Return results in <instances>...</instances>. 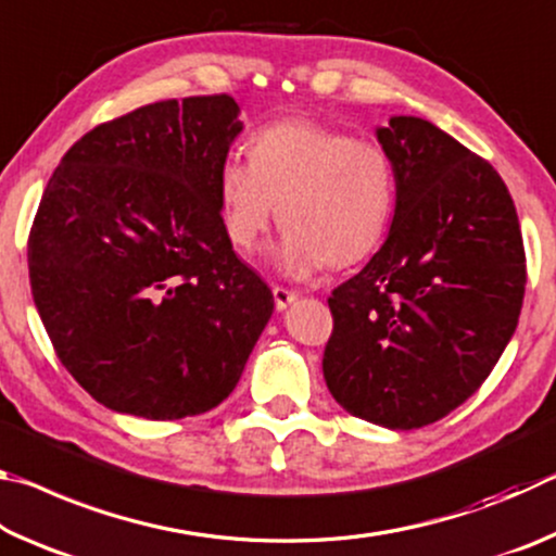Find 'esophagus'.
Segmentation results:
<instances>
[{
	"label": "esophagus",
	"instance_id": "esophagus-1",
	"mask_svg": "<svg viewBox=\"0 0 556 556\" xmlns=\"http://www.w3.org/2000/svg\"><path fill=\"white\" fill-rule=\"evenodd\" d=\"M271 294H275V306H277V312H285V308L289 306V304H294L296 301V294L291 289H285V287H275L271 289Z\"/></svg>",
	"mask_w": 556,
	"mask_h": 556
}]
</instances>
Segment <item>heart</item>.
I'll return each mask as SVG.
<instances>
[{"label": "heart", "mask_w": 556, "mask_h": 556, "mask_svg": "<svg viewBox=\"0 0 556 556\" xmlns=\"http://www.w3.org/2000/svg\"><path fill=\"white\" fill-rule=\"evenodd\" d=\"M218 195L235 248L255 250L279 215L287 230L277 248L279 267L308 277L375 252L397 205V176L390 154L372 139L289 119L255 131L250 159H225Z\"/></svg>", "instance_id": "obj_1"}]
</instances>
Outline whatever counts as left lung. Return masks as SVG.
Here are the masks:
<instances>
[{"label":"left lung","mask_w":556,"mask_h":556,"mask_svg":"<svg viewBox=\"0 0 556 556\" xmlns=\"http://www.w3.org/2000/svg\"><path fill=\"white\" fill-rule=\"evenodd\" d=\"M378 142L397 176L390 235L333 289L324 378L353 417L419 429L485 382L517 328L525 248L501 174L421 117Z\"/></svg>","instance_id":"obj_1"}]
</instances>
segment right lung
I'll list each match as a JSON object with an SVG mask.
<instances>
[{
	"mask_svg": "<svg viewBox=\"0 0 556 556\" xmlns=\"http://www.w3.org/2000/svg\"><path fill=\"white\" fill-rule=\"evenodd\" d=\"M238 115L230 96L144 105L80 137L46 186L34 304L65 370L112 412L164 421L218 407L275 312L220 215Z\"/></svg>",
	"mask_w": 556,
	"mask_h": 556,
	"instance_id": "add662e5",
	"label": "right lung"
}]
</instances>
